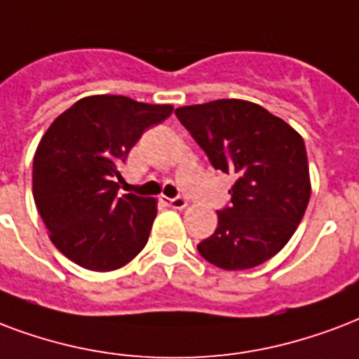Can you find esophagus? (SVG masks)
Returning <instances> with one entry per match:
<instances>
[{"instance_id":"esophagus-1","label":"esophagus","mask_w":359,"mask_h":359,"mask_svg":"<svg viewBox=\"0 0 359 359\" xmlns=\"http://www.w3.org/2000/svg\"><path fill=\"white\" fill-rule=\"evenodd\" d=\"M165 203H168L169 207H173V209H179V210H182L188 207V201H186L184 198H175V199L165 198Z\"/></svg>"}]
</instances>
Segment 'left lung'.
<instances>
[{"mask_svg":"<svg viewBox=\"0 0 359 359\" xmlns=\"http://www.w3.org/2000/svg\"><path fill=\"white\" fill-rule=\"evenodd\" d=\"M175 114L215 169L237 177L231 205L218 210V228L199 243V254L226 271L250 269L273 258L292 239L311 198L303 137L245 100L179 107Z\"/></svg>","mask_w":359,"mask_h":359,"instance_id":"1","label":"left lung"}]
</instances>
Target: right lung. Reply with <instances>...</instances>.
<instances>
[{
    "label": "right lung",
    "instance_id": "right-lung-1",
    "mask_svg": "<svg viewBox=\"0 0 359 359\" xmlns=\"http://www.w3.org/2000/svg\"><path fill=\"white\" fill-rule=\"evenodd\" d=\"M173 113L126 95H88L54 120L34 156L35 207L52 245L90 271H114L149 241L154 198L118 196V168L147 128Z\"/></svg>",
    "mask_w": 359,
    "mask_h": 359
}]
</instances>
